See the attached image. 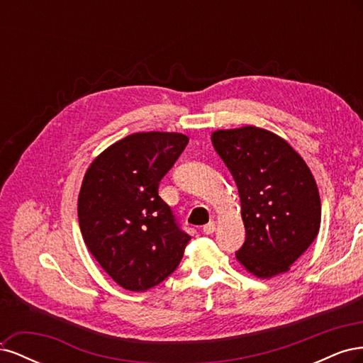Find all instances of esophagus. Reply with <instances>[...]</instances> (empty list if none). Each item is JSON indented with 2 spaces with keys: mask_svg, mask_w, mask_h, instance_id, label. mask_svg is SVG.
<instances>
[{
  "mask_svg": "<svg viewBox=\"0 0 363 363\" xmlns=\"http://www.w3.org/2000/svg\"><path fill=\"white\" fill-rule=\"evenodd\" d=\"M216 230V223L215 221H211V223H207L204 227H203V233L204 235H212L213 232Z\"/></svg>",
  "mask_w": 363,
  "mask_h": 363,
  "instance_id": "34e87169",
  "label": "esophagus"
}]
</instances>
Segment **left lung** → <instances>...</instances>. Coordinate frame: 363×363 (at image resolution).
Here are the masks:
<instances>
[{
  "mask_svg": "<svg viewBox=\"0 0 363 363\" xmlns=\"http://www.w3.org/2000/svg\"><path fill=\"white\" fill-rule=\"evenodd\" d=\"M211 139L240 199L245 242L238 262L257 279L288 272L320 232L321 200L309 167L283 138L256 125L216 130Z\"/></svg>",
  "mask_w": 363,
  "mask_h": 363,
  "instance_id": "1",
  "label": "left lung"
}]
</instances>
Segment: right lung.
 I'll list each match as a JSON object with an SVG mask.
<instances>
[{"label": "right lung", "instance_id": "add662e5", "mask_svg": "<svg viewBox=\"0 0 363 363\" xmlns=\"http://www.w3.org/2000/svg\"><path fill=\"white\" fill-rule=\"evenodd\" d=\"M189 138L169 131L128 135L87 168L79 223L87 250L121 288L144 292L175 271L191 236L175 224L159 183Z\"/></svg>", "mask_w": 363, "mask_h": 363}]
</instances>
